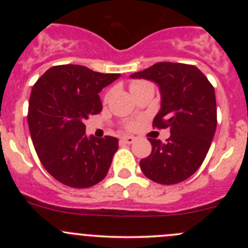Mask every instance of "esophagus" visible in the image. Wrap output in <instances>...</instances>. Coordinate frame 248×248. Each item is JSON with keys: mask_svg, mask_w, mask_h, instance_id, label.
<instances>
[{"mask_svg": "<svg viewBox=\"0 0 248 248\" xmlns=\"http://www.w3.org/2000/svg\"><path fill=\"white\" fill-rule=\"evenodd\" d=\"M121 141H124V144H133L136 141V138L132 136H124L121 138Z\"/></svg>", "mask_w": 248, "mask_h": 248, "instance_id": "34e87169", "label": "esophagus"}]
</instances>
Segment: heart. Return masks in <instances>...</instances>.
I'll return each mask as SVG.
<instances>
[{
	"instance_id": "obj_1",
	"label": "heart",
	"mask_w": 248,
	"mask_h": 248,
	"mask_svg": "<svg viewBox=\"0 0 248 248\" xmlns=\"http://www.w3.org/2000/svg\"><path fill=\"white\" fill-rule=\"evenodd\" d=\"M142 84H145V81H140V80H136V81H132L131 82V85H129V90H133V89H136V87H138V86H140V85H142ZM108 98V96H106V99ZM136 126V124H134V122H129V124H127V127H128V128H133V127Z\"/></svg>"
}]
</instances>
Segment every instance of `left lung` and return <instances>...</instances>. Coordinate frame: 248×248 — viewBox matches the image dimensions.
<instances>
[{"label": "left lung", "instance_id": "obj_1", "mask_svg": "<svg viewBox=\"0 0 248 248\" xmlns=\"http://www.w3.org/2000/svg\"><path fill=\"white\" fill-rule=\"evenodd\" d=\"M131 78L158 85L161 109L152 126L170 128L167 142L149 138L152 151L140 161L141 171L162 185L188 179L204 162L216 132L214 86L196 66L172 62H158Z\"/></svg>", "mask_w": 248, "mask_h": 248}]
</instances>
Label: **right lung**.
<instances>
[{
    "instance_id": "add662e5",
    "label": "right lung",
    "mask_w": 248,
    "mask_h": 248,
    "mask_svg": "<svg viewBox=\"0 0 248 248\" xmlns=\"http://www.w3.org/2000/svg\"><path fill=\"white\" fill-rule=\"evenodd\" d=\"M119 77L61 64L47 69L32 87L27 114L32 142L44 168L61 184L87 188L108 174L119 140L87 138L84 121L101 112L98 93Z\"/></svg>"
}]
</instances>
